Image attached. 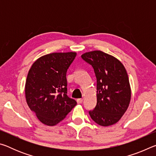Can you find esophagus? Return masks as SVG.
<instances>
[{
    "label": "esophagus",
    "mask_w": 156,
    "mask_h": 156,
    "mask_svg": "<svg viewBox=\"0 0 156 156\" xmlns=\"http://www.w3.org/2000/svg\"><path fill=\"white\" fill-rule=\"evenodd\" d=\"M83 100L82 99V98L77 99V102H78V104H81L82 102H83Z\"/></svg>",
    "instance_id": "esophagus-1"
}]
</instances>
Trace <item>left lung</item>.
Instances as JSON below:
<instances>
[{"label":"left lung","instance_id":"1","mask_svg":"<svg viewBox=\"0 0 156 156\" xmlns=\"http://www.w3.org/2000/svg\"><path fill=\"white\" fill-rule=\"evenodd\" d=\"M81 57L93 67L97 78V104L89 115L100 126L114 125L126 112L131 100L125 68L119 60L100 50L86 52Z\"/></svg>","mask_w":156,"mask_h":156}]
</instances>
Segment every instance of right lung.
Segmentation results:
<instances>
[{
    "mask_svg": "<svg viewBox=\"0 0 156 156\" xmlns=\"http://www.w3.org/2000/svg\"><path fill=\"white\" fill-rule=\"evenodd\" d=\"M76 52H55L38 58L31 65L25 83L30 109L44 125L54 126L76 105L67 95L68 68Z\"/></svg>",
    "mask_w": 156,
    "mask_h": 156,
    "instance_id": "1",
    "label": "right lung"
}]
</instances>
